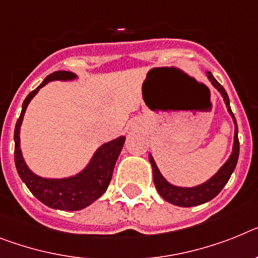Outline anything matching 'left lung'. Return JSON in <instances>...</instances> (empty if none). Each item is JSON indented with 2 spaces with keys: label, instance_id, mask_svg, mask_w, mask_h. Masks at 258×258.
Listing matches in <instances>:
<instances>
[{
  "label": "left lung",
  "instance_id": "left-lung-1",
  "mask_svg": "<svg viewBox=\"0 0 258 258\" xmlns=\"http://www.w3.org/2000/svg\"><path fill=\"white\" fill-rule=\"evenodd\" d=\"M207 79L211 82V85L220 93V96L223 97V101L226 103L227 111L231 115L235 124V134H233V144H232V151L231 155L227 159V161L223 164L219 168V170L210 177L207 181L199 183V185L191 186V187H185V186H177L170 183L165 177L162 176L160 172L159 166L156 164L155 159H153L152 153L149 152L148 159L152 166V173H153V182H155L156 189L159 191L162 199H165L166 202L176 205L179 207H191V206H198L202 203H206L215 198L222 189L226 186L228 182L229 177L233 173L237 164V159H239V138H237V123H236L235 115H233L231 106H229V98L228 94L226 93L224 88L220 85L219 82L216 81L215 77L213 76L211 72H206Z\"/></svg>",
  "mask_w": 258,
  "mask_h": 258
}]
</instances>
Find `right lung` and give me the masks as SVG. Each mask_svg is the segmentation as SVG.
Masks as SVG:
<instances>
[{
  "instance_id": "obj_1",
  "label": "right lung",
  "mask_w": 258,
  "mask_h": 258,
  "mask_svg": "<svg viewBox=\"0 0 258 258\" xmlns=\"http://www.w3.org/2000/svg\"><path fill=\"white\" fill-rule=\"evenodd\" d=\"M79 76L73 72L57 71L47 76L35 90L26 97L22 105L21 116L17 120L14 130V159L15 166L26 186L45 206L64 211H77L88 207L102 196L112 177V170L124 144L125 136H118L116 139L103 143L93 153L84 169L79 173L61 178H48L38 176L32 172L23 159L21 149V125L23 122L26 109L31 99L38 94L43 86L51 81H75Z\"/></svg>"
}]
</instances>
